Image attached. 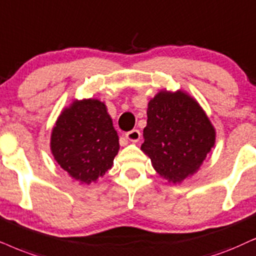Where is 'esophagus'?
Masks as SVG:
<instances>
[{"instance_id": "esophagus-1", "label": "esophagus", "mask_w": 256, "mask_h": 256, "mask_svg": "<svg viewBox=\"0 0 256 256\" xmlns=\"http://www.w3.org/2000/svg\"><path fill=\"white\" fill-rule=\"evenodd\" d=\"M125 136L126 138L131 142H138L139 139H140V132H139V130H131L128 131Z\"/></svg>"}]
</instances>
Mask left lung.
Wrapping results in <instances>:
<instances>
[{
  "label": "left lung",
  "instance_id": "left-lung-1",
  "mask_svg": "<svg viewBox=\"0 0 256 256\" xmlns=\"http://www.w3.org/2000/svg\"><path fill=\"white\" fill-rule=\"evenodd\" d=\"M142 150L171 183L195 174L215 144V130L198 102L182 90H160L148 102Z\"/></svg>",
  "mask_w": 256,
  "mask_h": 256
}]
</instances>
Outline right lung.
Instances as JSON below:
<instances>
[{
    "mask_svg": "<svg viewBox=\"0 0 256 256\" xmlns=\"http://www.w3.org/2000/svg\"><path fill=\"white\" fill-rule=\"evenodd\" d=\"M119 138L104 102L76 100L54 126L50 150L58 164L82 183L96 182L111 169Z\"/></svg>",
    "mask_w": 256,
    "mask_h": 256,
    "instance_id": "1",
    "label": "right lung"
}]
</instances>
